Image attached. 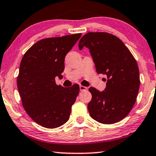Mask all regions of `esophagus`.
I'll list each match as a JSON object with an SVG mask.
<instances>
[{"instance_id":"34e87169","label":"esophagus","mask_w":156,"mask_h":156,"mask_svg":"<svg viewBox=\"0 0 156 156\" xmlns=\"http://www.w3.org/2000/svg\"><path fill=\"white\" fill-rule=\"evenodd\" d=\"M80 91H86L87 89V87H84V86H82V85H80Z\"/></svg>"}]
</instances>
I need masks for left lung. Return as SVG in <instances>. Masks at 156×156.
Listing matches in <instances>:
<instances>
[{
	"mask_svg": "<svg viewBox=\"0 0 156 156\" xmlns=\"http://www.w3.org/2000/svg\"><path fill=\"white\" fill-rule=\"evenodd\" d=\"M89 49L98 74L107 76L103 91L90 87L92 99L88 104L91 118L112 124L125 118L136 103L140 87L138 64L123 42L112 34L87 33L79 42L81 50Z\"/></svg>",
	"mask_w": 156,
	"mask_h": 156,
	"instance_id": "obj_1",
	"label": "left lung"
}]
</instances>
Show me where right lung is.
I'll list each match as a JSON object with an SVG mask.
<instances>
[{"mask_svg": "<svg viewBox=\"0 0 156 156\" xmlns=\"http://www.w3.org/2000/svg\"><path fill=\"white\" fill-rule=\"evenodd\" d=\"M82 33L44 38L33 44L23 55L17 85L23 106L35 123L55 129L69 120L72 106L80 86L65 88L57 85L62 78L65 58Z\"/></svg>", "mask_w": 156, "mask_h": 156, "instance_id": "obj_1", "label": "right lung"}]
</instances>
